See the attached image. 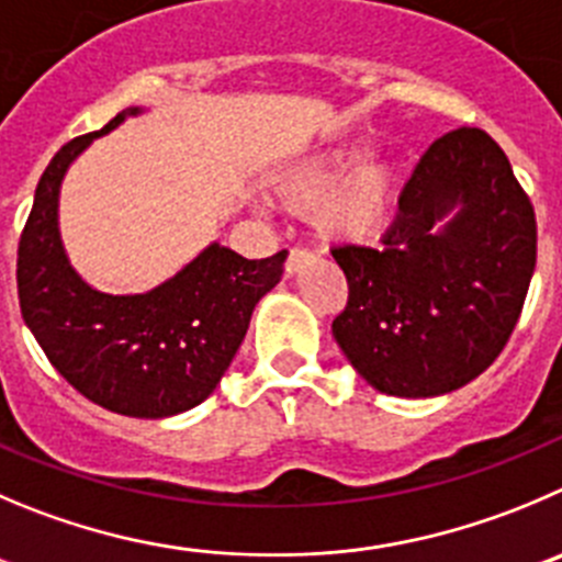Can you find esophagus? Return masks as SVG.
<instances>
[{"instance_id": "obj_1", "label": "esophagus", "mask_w": 562, "mask_h": 562, "mask_svg": "<svg viewBox=\"0 0 562 562\" xmlns=\"http://www.w3.org/2000/svg\"><path fill=\"white\" fill-rule=\"evenodd\" d=\"M308 261H312V254H308L306 248H292L290 256H286L284 272L286 276H295V272H301Z\"/></svg>"}]
</instances>
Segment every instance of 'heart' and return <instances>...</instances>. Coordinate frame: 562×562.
Returning a JSON list of instances; mask_svg holds the SVG:
<instances>
[{"instance_id":"1","label":"heart","mask_w":562,"mask_h":562,"mask_svg":"<svg viewBox=\"0 0 562 562\" xmlns=\"http://www.w3.org/2000/svg\"><path fill=\"white\" fill-rule=\"evenodd\" d=\"M361 146H336L292 165L272 192L297 215H314L317 232L336 243H364L389 223L394 210V170L364 162Z\"/></svg>"}]
</instances>
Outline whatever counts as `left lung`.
I'll list each match as a JSON object with an SVG mask.
<instances>
[{"label":"left lung","mask_w":562,"mask_h":562,"mask_svg":"<svg viewBox=\"0 0 562 562\" xmlns=\"http://www.w3.org/2000/svg\"><path fill=\"white\" fill-rule=\"evenodd\" d=\"M458 209L441 229L438 220ZM530 195L491 135L461 126L430 143L381 248L339 245L347 306L334 339L372 389L438 397L488 370L536 270Z\"/></svg>","instance_id":"1"}]
</instances>
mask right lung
Instances as JSON below:
<instances>
[{
  "label": "right lung",
  "instance_id": "1",
  "mask_svg": "<svg viewBox=\"0 0 562 562\" xmlns=\"http://www.w3.org/2000/svg\"><path fill=\"white\" fill-rule=\"evenodd\" d=\"M74 137L52 157L19 239L21 317L57 372L90 403L137 419H162L204 403L232 364L254 306L281 281L286 250L245 259L212 243L146 295H106L74 272L57 232L68 165L115 130Z\"/></svg>",
  "mask_w": 562,
  "mask_h": 562
}]
</instances>
